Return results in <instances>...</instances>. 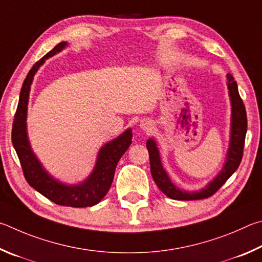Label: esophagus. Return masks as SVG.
<instances>
[{
  "mask_svg": "<svg viewBox=\"0 0 262 262\" xmlns=\"http://www.w3.org/2000/svg\"><path fill=\"white\" fill-rule=\"evenodd\" d=\"M140 126L144 128V130H149L150 128V126H152V122H149V121H147V119H146V121H143L141 122V124H140Z\"/></svg>",
  "mask_w": 262,
  "mask_h": 262,
  "instance_id": "esophagus-1",
  "label": "esophagus"
}]
</instances>
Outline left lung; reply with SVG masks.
Here are the masks:
<instances>
[{
  "instance_id": "obj_1",
  "label": "left lung",
  "mask_w": 262,
  "mask_h": 262,
  "mask_svg": "<svg viewBox=\"0 0 262 262\" xmlns=\"http://www.w3.org/2000/svg\"><path fill=\"white\" fill-rule=\"evenodd\" d=\"M228 89L229 94H230L231 105H232V122H231V139H230V147L228 150L227 162L224 164V168L220 175L215 180L209 183V185L206 189L199 192H185L178 189L172 184L171 181L169 180L167 172L161 164L160 160L159 150L157 144L153 139L147 140V149L149 153V163H150V173L155 182V184L161 190L164 194L169 196L170 199L175 200H199L206 199L212 196L215 192H217L224 183L228 181L233 172L239 167L241 161L243 159V150H244L245 145V136L247 130V116L244 102L238 92L237 82L233 79V77L228 73Z\"/></svg>"
}]
</instances>
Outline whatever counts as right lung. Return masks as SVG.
<instances>
[{"mask_svg": "<svg viewBox=\"0 0 262 262\" xmlns=\"http://www.w3.org/2000/svg\"><path fill=\"white\" fill-rule=\"evenodd\" d=\"M66 42H61L55 46L49 53L40 58L27 73L25 80L23 82L19 102H18L15 118H13L11 140L18 159H19L25 180L33 189L56 205L77 208L91 207L102 200L112 186L115 169H116L119 159L131 145V128L126 130L118 138L104 145L99 153L94 171L84 183L73 186L58 183L43 170L40 162L31 150L26 135V110L27 102H29L30 87L33 77L39 67L45 62V59L62 50V48L66 47Z\"/></svg>", "mask_w": 262, "mask_h": 262, "instance_id": "right-lung-1", "label": "right lung"}]
</instances>
